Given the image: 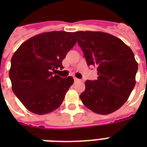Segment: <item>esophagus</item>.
<instances>
[{
	"mask_svg": "<svg viewBox=\"0 0 147 147\" xmlns=\"http://www.w3.org/2000/svg\"><path fill=\"white\" fill-rule=\"evenodd\" d=\"M74 81H75V82H79L80 80L77 78H74Z\"/></svg>",
	"mask_w": 147,
	"mask_h": 147,
	"instance_id": "esophagus-1",
	"label": "esophagus"
}]
</instances>
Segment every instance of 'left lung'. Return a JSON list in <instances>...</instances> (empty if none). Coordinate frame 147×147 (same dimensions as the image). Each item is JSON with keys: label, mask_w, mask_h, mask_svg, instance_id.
Returning a JSON list of instances; mask_svg holds the SVG:
<instances>
[{"label": "left lung", "mask_w": 147, "mask_h": 147, "mask_svg": "<svg viewBox=\"0 0 147 147\" xmlns=\"http://www.w3.org/2000/svg\"><path fill=\"white\" fill-rule=\"evenodd\" d=\"M88 65L97 67L98 79L85 82L80 98L98 114L118 110L136 84L138 65L130 47L119 38L99 31L75 32Z\"/></svg>", "instance_id": "left-lung-1"}]
</instances>
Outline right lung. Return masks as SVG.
<instances>
[{
	"label": "right lung",
	"mask_w": 147,
	"mask_h": 147,
	"mask_svg": "<svg viewBox=\"0 0 147 147\" xmlns=\"http://www.w3.org/2000/svg\"><path fill=\"white\" fill-rule=\"evenodd\" d=\"M76 43L73 33L46 32L23 42L13 55L9 71L12 90L28 111L42 115L62 105L74 79L54 74L63 69L62 60Z\"/></svg>",
	"instance_id": "right-lung-1"
}]
</instances>
